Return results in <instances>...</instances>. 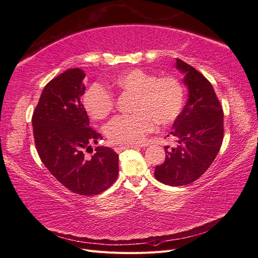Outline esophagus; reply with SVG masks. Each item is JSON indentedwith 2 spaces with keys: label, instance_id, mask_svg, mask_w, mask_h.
Segmentation results:
<instances>
[{
  "label": "esophagus",
  "instance_id": "1",
  "mask_svg": "<svg viewBox=\"0 0 258 258\" xmlns=\"http://www.w3.org/2000/svg\"><path fill=\"white\" fill-rule=\"evenodd\" d=\"M136 148H140V147H136V146H121V147H116L114 148V151L117 152V153H120L123 150H126V149H136Z\"/></svg>",
  "mask_w": 258,
  "mask_h": 258
}]
</instances>
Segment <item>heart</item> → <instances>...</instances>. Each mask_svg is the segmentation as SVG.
<instances>
[{"label":"heart","mask_w":258,"mask_h":258,"mask_svg":"<svg viewBox=\"0 0 258 258\" xmlns=\"http://www.w3.org/2000/svg\"><path fill=\"white\" fill-rule=\"evenodd\" d=\"M114 88L135 97L131 116L113 118L105 127L107 138L119 145H139L154 132L157 122L168 125L175 121L184 105V88L174 76H160L142 69L119 74ZM84 106L93 119L102 120L112 111V95L101 85H92L84 95Z\"/></svg>","instance_id":"obj_1"}]
</instances>
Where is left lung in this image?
Segmentation results:
<instances>
[{
	"label": "left lung",
	"instance_id": "1",
	"mask_svg": "<svg viewBox=\"0 0 258 258\" xmlns=\"http://www.w3.org/2000/svg\"><path fill=\"white\" fill-rule=\"evenodd\" d=\"M175 60L188 98L168 135L176 139V147H165L166 159L155 167L154 175L160 183L177 187L195 182L218 155L223 139V110L206 78L185 61Z\"/></svg>",
	"mask_w": 258,
	"mask_h": 258
}]
</instances>
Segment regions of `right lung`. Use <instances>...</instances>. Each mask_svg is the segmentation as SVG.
<instances>
[{"label": "right lung", "instance_id": "1", "mask_svg": "<svg viewBox=\"0 0 258 258\" xmlns=\"http://www.w3.org/2000/svg\"><path fill=\"white\" fill-rule=\"evenodd\" d=\"M86 73L69 69L44 87L33 113L35 145L43 165L51 174L72 192L99 195L116 180L119 155L110 148L97 147L94 154L85 150L102 139L89 127V118L82 95Z\"/></svg>", "mask_w": 258, "mask_h": 258}]
</instances>
